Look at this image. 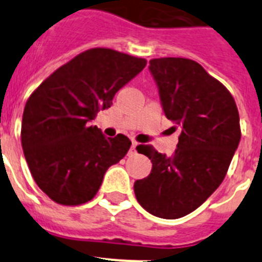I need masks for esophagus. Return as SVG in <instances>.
<instances>
[{
  "instance_id": "1",
  "label": "esophagus",
  "mask_w": 262,
  "mask_h": 262,
  "mask_svg": "<svg viewBox=\"0 0 262 262\" xmlns=\"http://www.w3.org/2000/svg\"><path fill=\"white\" fill-rule=\"evenodd\" d=\"M135 148H136V142H134V140H133V143H131V148H129L128 154L129 155L135 154Z\"/></svg>"
}]
</instances>
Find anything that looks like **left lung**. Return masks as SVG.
I'll return each instance as SVG.
<instances>
[{
	"label": "left lung",
	"mask_w": 262,
	"mask_h": 262,
	"mask_svg": "<svg viewBox=\"0 0 262 262\" xmlns=\"http://www.w3.org/2000/svg\"><path fill=\"white\" fill-rule=\"evenodd\" d=\"M149 71L165 117L181 133L170 157L152 145L136 147L152 170L135 181L134 191L149 214L178 219L198 209L226 177L242 138L239 111L227 88L194 60L152 59Z\"/></svg>",
	"instance_id": "obj_1"
}]
</instances>
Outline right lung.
I'll return each instance as SVG.
<instances>
[{"label": "right lung", "mask_w": 262, "mask_h": 262, "mask_svg": "<svg viewBox=\"0 0 262 262\" xmlns=\"http://www.w3.org/2000/svg\"><path fill=\"white\" fill-rule=\"evenodd\" d=\"M145 66V59L92 48L56 69L29 97L20 129L23 154L36 185L53 202L90 201L106 170L126 156L127 136L105 138L89 122Z\"/></svg>", "instance_id": "right-lung-1"}]
</instances>
